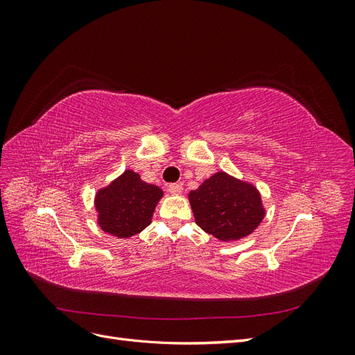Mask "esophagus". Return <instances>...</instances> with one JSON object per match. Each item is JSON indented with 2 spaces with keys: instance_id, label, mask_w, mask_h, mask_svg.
I'll list each match as a JSON object with an SVG mask.
<instances>
[{
  "instance_id": "esophagus-1",
  "label": "esophagus",
  "mask_w": 355,
  "mask_h": 355,
  "mask_svg": "<svg viewBox=\"0 0 355 355\" xmlns=\"http://www.w3.org/2000/svg\"><path fill=\"white\" fill-rule=\"evenodd\" d=\"M182 185L180 184H170L168 185V192L170 194H173V196H179V194H182Z\"/></svg>"
}]
</instances>
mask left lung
I'll return each mask as SVG.
<instances>
[{"instance_id": "left-lung-1", "label": "left lung", "mask_w": 355, "mask_h": 355, "mask_svg": "<svg viewBox=\"0 0 355 355\" xmlns=\"http://www.w3.org/2000/svg\"><path fill=\"white\" fill-rule=\"evenodd\" d=\"M189 201L198 227L222 241L252 234L265 216L257 189L223 171L191 191Z\"/></svg>"}]
</instances>
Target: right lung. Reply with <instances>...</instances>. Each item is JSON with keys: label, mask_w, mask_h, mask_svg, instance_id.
I'll use <instances>...</instances> for the list:
<instances>
[{"label": "right lung", "mask_w": 355, "mask_h": 355, "mask_svg": "<svg viewBox=\"0 0 355 355\" xmlns=\"http://www.w3.org/2000/svg\"><path fill=\"white\" fill-rule=\"evenodd\" d=\"M161 197L163 191L157 185L146 184L133 170H125L110 187L96 194L101 228L115 237H132L151 223Z\"/></svg>", "instance_id": "add662e5"}]
</instances>
